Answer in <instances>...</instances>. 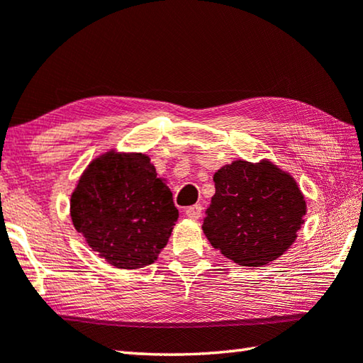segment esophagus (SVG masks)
Here are the masks:
<instances>
[{
    "mask_svg": "<svg viewBox=\"0 0 363 363\" xmlns=\"http://www.w3.org/2000/svg\"><path fill=\"white\" fill-rule=\"evenodd\" d=\"M203 214V206L201 204H194V206H189L186 209V216L190 217V219H199Z\"/></svg>",
    "mask_w": 363,
    "mask_h": 363,
    "instance_id": "1",
    "label": "esophagus"
}]
</instances>
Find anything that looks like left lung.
Masks as SVG:
<instances>
[{
    "label": "left lung",
    "mask_w": 363,
    "mask_h": 363,
    "mask_svg": "<svg viewBox=\"0 0 363 363\" xmlns=\"http://www.w3.org/2000/svg\"><path fill=\"white\" fill-rule=\"evenodd\" d=\"M203 220L211 245L242 267H262L291 247L306 214L292 176L269 162L236 160L214 174Z\"/></svg>",
    "instance_id": "1"
}]
</instances>
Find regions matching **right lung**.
Instances as JSON below:
<instances>
[{
    "instance_id": "obj_1",
    "label": "right lung",
    "mask_w": 363,
    "mask_h": 363,
    "mask_svg": "<svg viewBox=\"0 0 363 363\" xmlns=\"http://www.w3.org/2000/svg\"><path fill=\"white\" fill-rule=\"evenodd\" d=\"M179 213L173 194L144 154H113L89 164L71 196L79 233L111 265H150L167 246Z\"/></svg>"
}]
</instances>
